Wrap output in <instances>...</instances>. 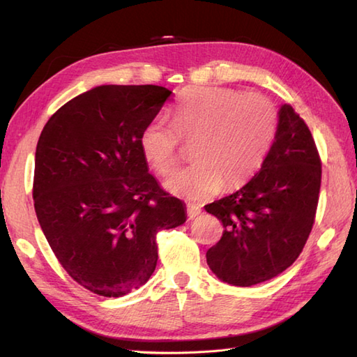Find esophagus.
Segmentation results:
<instances>
[{"mask_svg":"<svg viewBox=\"0 0 357 357\" xmlns=\"http://www.w3.org/2000/svg\"><path fill=\"white\" fill-rule=\"evenodd\" d=\"M201 206H198V204H187V215L188 218H196L201 215Z\"/></svg>","mask_w":357,"mask_h":357,"instance_id":"esophagus-1","label":"esophagus"}]
</instances>
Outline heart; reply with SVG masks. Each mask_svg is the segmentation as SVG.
Here are the masks:
<instances>
[{
  "mask_svg": "<svg viewBox=\"0 0 357 357\" xmlns=\"http://www.w3.org/2000/svg\"><path fill=\"white\" fill-rule=\"evenodd\" d=\"M173 123L156 115L144 126L139 147L149 165L169 173L178 161L181 138L195 139V162L173 172L165 187L187 199L219 188L239 187L261 169L275 142L278 109L261 93L218 86L192 87L173 107Z\"/></svg>",
  "mask_w": 357,
  "mask_h": 357,
  "instance_id": "1",
  "label": "heart"
}]
</instances>
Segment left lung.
<instances>
[{
    "instance_id": "1",
    "label": "left lung",
    "mask_w": 357,
    "mask_h": 357,
    "mask_svg": "<svg viewBox=\"0 0 357 357\" xmlns=\"http://www.w3.org/2000/svg\"><path fill=\"white\" fill-rule=\"evenodd\" d=\"M321 165L305 121L284 104L261 170L238 192L206 206L224 227L222 238L207 252L208 267L219 279L256 285L298 259L314 224Z\"/></svg>"
}]
</instances>
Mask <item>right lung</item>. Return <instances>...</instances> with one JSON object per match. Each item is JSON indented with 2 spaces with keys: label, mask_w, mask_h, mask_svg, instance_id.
Masks as SVG:
<instances>
[{
  "label": "right lung",
  "mask_w": 357,
  "mask_h": 357,
  "mask_svg": "<svg viewBox=\"0 0 357 357\" xmlns=\"http://www.w3.org/2000/svg\"><path fill=\"white\" fill-rule=\"evenodd\" d=\"M170 95L150 84L95 87L53 113L36 144L38 222L69 276L104 298L146 284L158 262L156 233L187 219L139 147L144 126Z\"/></svg>",
  "instance_id": "right-lung-1"
}]
</instances>
